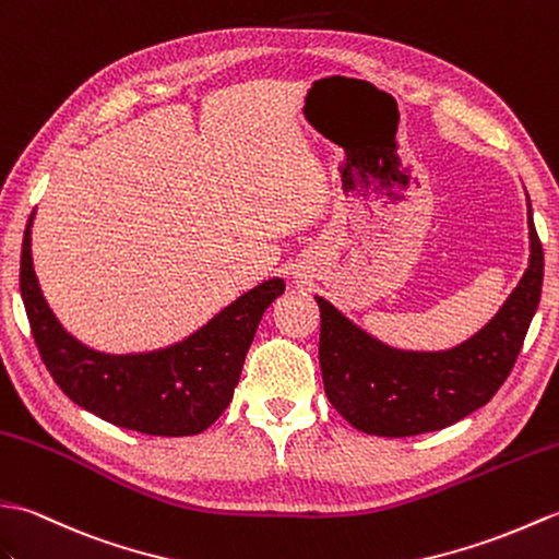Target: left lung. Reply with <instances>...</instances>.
Wrapping results in <instances>:
<instances>
[{
	"label": "left lung",
	"mask_w": 559,
	"mask_h": 559,
	"mask_svg": "<svg viewBox=\"0 0 559 559\" xmlns=\"http://www.w3.org/2000/svg\"><path fill=\"white\" fill-rule=\"evenodd\" d=\"M531 258L486 328L448 352H404L376 340L330 301L320 306V368L330 404L358 430L408 438L448 428L488 404L512 373L543 287V246L528 203Z\"/></svg>",
	"instance_id": "left-lung-1"
}]
</instances>
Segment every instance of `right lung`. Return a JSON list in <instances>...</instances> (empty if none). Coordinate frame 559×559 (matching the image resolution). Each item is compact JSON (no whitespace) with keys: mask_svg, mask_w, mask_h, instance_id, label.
<instances>
[{"mask_svg":"<svg viewBox=\"0 0 559 559\" xmlns=\"http://www.w3.org/2000/svg\"><path fill=\"white\" fill-rule=\"evenodd\" d=\"M31 213L21 248V296L33 340L71 402L107 424L145 436H198L229 406L265 308L284 294L272 277L239 296L189 337L145 354H105L81 344L49 311L31 255Z\"/></svg>","mask_w":559,"mask_h":559,"instance_id":"1","label":"right lung"}]
</instances>
